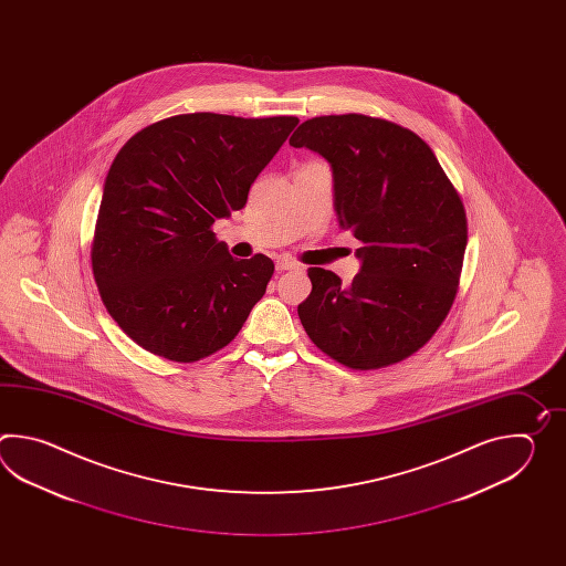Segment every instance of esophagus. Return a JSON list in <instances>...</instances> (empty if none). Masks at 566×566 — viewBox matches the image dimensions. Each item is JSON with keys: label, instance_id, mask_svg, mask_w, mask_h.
<instances>
[{"label": "esophagus", "instance_id": "34e87169", "mask_svg": "<svg viewBox=\"0 0 566 566\" xmlns=\"http://www.w3.org/2000/svg\"><path fill=\"white\" fill-rule=\"evenodd\" d=\"M275 269H277V271H293V269H300V265H297L295 261H291V259L281 256V259L275 261Z\"/></svg>", "mask_w": 566, "mask_h": 566}]
</instances>
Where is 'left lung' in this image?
I'll list each match as a JSON object with an SVG mask.
<instances>
[{
  "label": "left lung",
  "instance_id": "1",
  "mask_svg": "<svg viewBox=\"0 0 566 566\" xmlns=\"http://www.w3.org/2000/svg\"><path fill=\"white\" fill-rule=\"evenodd\" d=\"M289 145L324 157L342 229L361 241L348 287L312 266L301 324L334 360L373 370L405 360L446 319L458 293L468 218L461 198L417 133L366 115L301 123Z\"/></svg>",
  "mask_w": 566,
  "mask_h": 566
}]
</instances>
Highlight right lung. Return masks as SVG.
I'll use <instances>...</instances> for the list:
<instances>
[{
    "mask_svg": "<svg viewBox=\"0 0 566 566\" xmlns=\"http://www.w3.org/2000/svg\"><path fill=\"white\" fill-rule=\"evenodd\" d=\"M297 117L190 113L135 133L108 168L93 242L96 287L142 348L193 361L239 334L275 271L230 256L210 227L247 205Z\"/></svg>",
    "mask_w": 566,
    "mask_h": 566,
    "instance_id": "add662e5",
    "label": "right lung"
}]
</instances>
